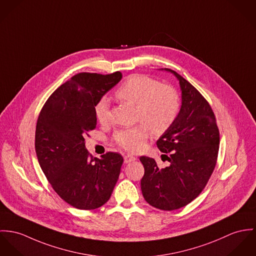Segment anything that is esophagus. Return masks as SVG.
<instances>
[{"label":"esophagus","instance_id":"esophagus-1","mask_svg":"<svg viewBox=\"0 0 256 256\" xmlns=\"http://www.w3.org/2000/svg\"><path fill=\"white\" fill-rule=\"evenodd\" d=\"M136 158L134 155L128 154V155L124 156V163H126V164H128V163L134 162V161H136Z\"/></svg>","mask_w":256,"mask_h":256}]
</instances>
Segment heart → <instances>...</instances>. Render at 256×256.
Returning <instances> with one entry per match:
<instances>
[{
	"label": "heart",
	"mask_w": 256,
	"mask_h": 256,
	"mask_svg": "<svg viewBox=\"0 0 256 256\" xmlns=\"http://www.w3.org/2000/svg\"><path fill=\"white\" fill-rule=\"evenodd\" d=\"M114 96L124 102L136 105V118L142 120L134 126L118 130L114 136L118 145L128 150H140L146 142L149 130L155 134L167 132L180 111V98L170 86L160 84L152 78L134 74L120 86ZM95 116L99 122H108L109 112L106 99L95 106Z\"/></svg>",
	"instance_id": "obj_1"
}]
</instances>
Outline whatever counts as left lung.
I'll list each match as a JSON object with an SVG mask.
<instances>
[{
    "instance_id": "obj_1",
    "label": "left lung",
    "mask_w": 256,
    "mask_h": 256,
    "mask_svg": "<svg viewBox=\"0 0 256 256\" xmlns=\"http://www.w3.org/2000/svg\"><path fill=\"white\" fill-rule=\"evenodd\" d=\"M182 92V106L170 128L156 142L169 166L159 169L153 158L142 156V196L151 206L172 211L182 208L205 188L218 157L220 136L214 113L198 90L174 70ZM168 155L167 156L166 154Z\"/></svg>"
}]
</instances>
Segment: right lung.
<instances>
[{
    "label": "right lung",
    "mask_w": 256,
    "mask_h": 256,
    "mask_svg": "<svg viewBox=\"0 0 256 256\" xmlns=\"http://www.w3.org/2000/svg\"><path fill=\"white\" fill-rule=\"evenodd\" d=\"M122 78L82 72L60 86L43 106L36 124L39 165L58 196L80 210L104 205L113 192L124 159L108 152L93 158L84 136L97 124L95 106Z\"/></svg>",
    "instance_id": "obj_1"
}]
</instances>
